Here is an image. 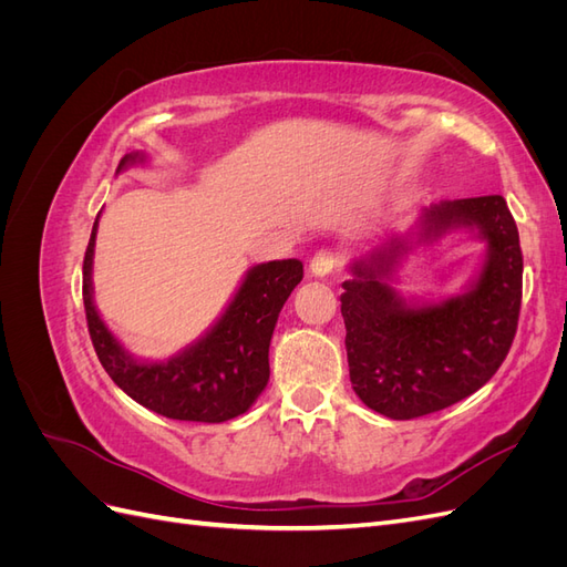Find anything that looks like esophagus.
I'll return each instance as SVG.
<instances>
[{"label": "esophagus", "mask_w": 567, "mask_h": 567, "mask_svg": "<svg viewBox=\"0 0 567 567\" xmlns=\"http://www.w3.org/2000/svg\"><path fill=\"white\" fill-rule=\"evenodd\" d=\"M338 265H340V255L333 252V250H329V248H323V250L315 252L312 262H310V271L315 274V277L323 279V277H329V274H331Z\"/></svg>", "instance_id": "34e87169"}]
</instances>
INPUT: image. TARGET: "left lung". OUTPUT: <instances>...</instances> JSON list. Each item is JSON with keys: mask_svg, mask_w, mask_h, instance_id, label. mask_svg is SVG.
Here are the masks:
<instances>
[{"mask_svg": "<svg viewBox=\"0 0 567 567\" xmlns=\"http://www.w3.org/2000/svg\"><path fill=\"white\" fill-rule=\"evenodd\" d=\"M466 228L488 246L463 295L440 303L406 301L389 281L416 245ZM342 281L350 381L369 409L409 421L447 409L483 388L506 359L518 329L523 252L502 196L440 200L416 229L388 236Z\"/></svg>", "mask_w": 567, "mask_h": 567, "instance_id": "left-lung-1", "label": "left lung"}]
</instances>
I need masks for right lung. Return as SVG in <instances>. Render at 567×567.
<instances>
[{"label": "right lung", "mask_w": 567, "mask_h": 567, "mask_svg": "<svg viewBox=\"0 0 567 567\" xmlns=\"http://www.w3.org/2000/svg\"><path fill=\"white\" fill-rule=\"evenodd\" d=\"M127 153L117 173L144 163ZM99 217L82 265V300L101 367L134 402L175 421L225 423L246 414L269 381V342L279 312L302 281L300 260H271L248 269L244 284L213 329L167 362H140L99 317L92 288V262Z\"/></svg>", "instance_id": "1"}]
</instances>
